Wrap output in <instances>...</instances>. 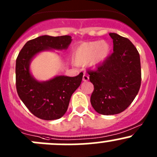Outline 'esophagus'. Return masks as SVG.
Masks as SVG:
<instances>
[{"mask_svg":"<svg viewBox=\"0 0 157 157\" xmlns=\"http://www.w3.org/2000/svg\"><path fill=\"white\" fill-rule=\"evenodd\" d=\"M83 81H88L89 80V76L88 75H86V74H83Z\"/></svg>","mask_w":157,"mask_h":157,"instance_id":"esophagus-1","label":"esophagus"}]
</instances>
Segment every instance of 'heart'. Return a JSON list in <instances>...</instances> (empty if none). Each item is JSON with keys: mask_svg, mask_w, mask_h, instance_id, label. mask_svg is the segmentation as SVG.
Masks as SVG:
<instances>
[{"mask_svg": "<svg viewBox=\"0 0 157 157\" xmlns=\"http://www.w3.org/2000/svg\"><path fill=\"white\" fill-rule=\"evenodd\" d=\"M110 52V46L106 42H84L76 48L74 51V59L77 64H88L97 65L105 61Z\"/></svg>", "mask_w": 157, "mask_h": 157, "instance_id": "1", "label": "heart"}]
</instances>
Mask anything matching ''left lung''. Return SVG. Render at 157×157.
<instances>
[{
  "label": "left lung",
  "instance_id": "left-lung-1",
  "mask_svg": "<svg viewBox=\"0 0 157 157\" xmlns=\"http://www.w3.org/2000/svg\"><path fill=\"white\" fill-rule=\"evenodd\" d=\"M113 53L96 70H89L90 80L94 86L90 102L101 115L122 112L131 104L141 84L140 55L132 42L116 33Z\"/></svg>",
  "mask_w": 157,
  "mask_h": 157
}]
</instances>
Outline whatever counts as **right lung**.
Returning a JSON list of instances; mask_svg holds the SVG:
<instances>
[{"label": "right lung", "instance_id": "1", "mask_svg": "<svg viewBox=\"0 0 157 157\" xmlns=\"http://www.w3.org/2000/svg\"><path fill=\"white\" fill-rule=\"evenodd\" d=\"M71 42L70 36H42L28 41L16 61V87L26 108L37 118L55 120L67 112L70 99L79 87L83 73L77 77L58 76L46 82H38L31 76L29 63L34 55L49 48L66 49Z\"/></svg>", "mask_w": 157, "mask_h": 157}]
</instances>
